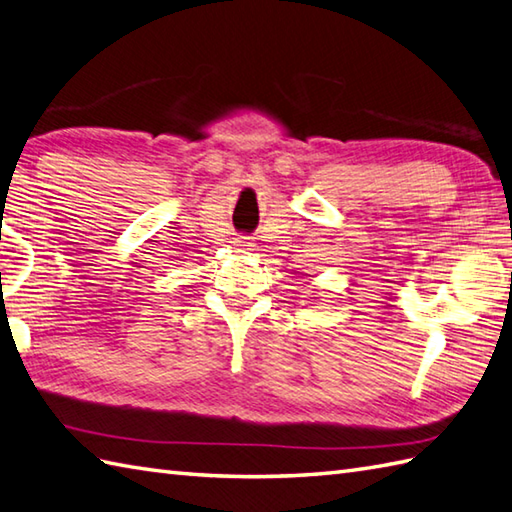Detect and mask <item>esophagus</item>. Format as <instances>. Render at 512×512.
Returning a JSON list of instances; mask_svg holds the SVG:
<instances>
[{"instance_id": "esophagus-1", "label": "esophagus", "mask_w": 512, "mask_h": 512, "mask_svg": "<svg viewBox=\"0 0 512 512\" xmlns=\"http://www.w3.org/2000/svg\"><path fill=\"white\" fill-rule=\"evenodd\" d=\"M234 245L241 249V252H243V249H252V241H249V238H245V236H238L236 241H234Z\"/></svg>"}]
</instances>
